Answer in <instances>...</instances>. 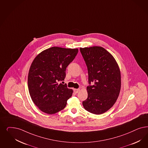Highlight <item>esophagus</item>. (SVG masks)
<instances>
[{"mask_svg":"<svg viewBox=\"0 0 148 148\" xmlns=\"http://www.w3.org/2000/svg\"><path fill=\"white\" fill-rule=\"evenodd\" d=\"M79 91H80V89L79 88H75V89H74V92H75V93H77Z\"/></svg>","mask_w":148,"mask_h":148,"instance_id":"obj_1","label":"esophagus"}]
</instances>
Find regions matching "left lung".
<instances>
[{
    "label": "left lung",
    "mask_w": 148,
    "mask_h": 148,
    "mask_svg": "<svg viewBox=\"0 0 148 148\" xmlns=\"http://www.w3.org/2000/svg\"><path fill=\"white\" fill-rule=\"evenodd\" d=\"M80 50L87 67L90 85L87 87L88 97L82 105L88 112L102 114L112 107L119 95V67L113 56L102 47L80 48Z\"/></svg>",
    "instance_id": "8db88e82"
}]
</instances>
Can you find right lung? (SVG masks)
I'll return each mask as SVG.
<instances>
[{
	"mask_svg": "<svg viewBox=\"0 0 148 148\" xmlns=\"http://www.w3.org/2000/svg\"><path fill=\"white\" fill-rule=\"evenodd\" d=\"M78 53L77 49L52 47L41 52L31 64L28 86L31 98L42 112L53 114L66 107L73 90L62 84L66 67Z\"/></svg>",
	"mask_w": 148,
	"mask_h": 148,
	"instance_id": "add662e5",
	"label": "right lung"
}]
</instances>
